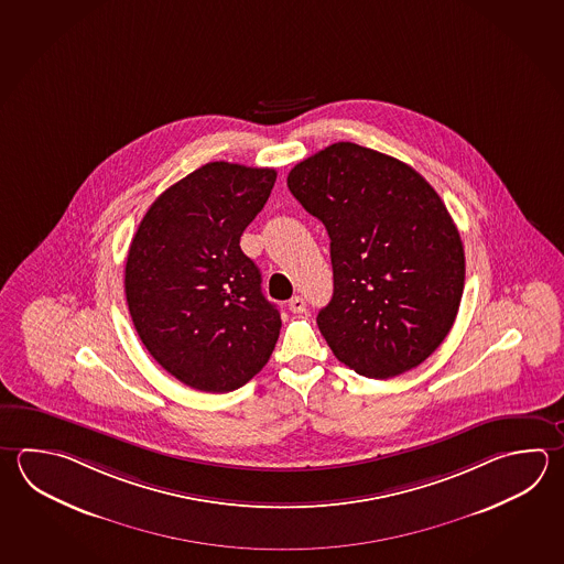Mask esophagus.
<instances>
[{
	"label": "esophagus",
	"mask_w": 564,
	"mask_h": 564,
	"mask_svg": "<svg viewBox=\"0 0 564 564\" xmlns=\"http://www.w3.org/2000/svg\"><path fill=\"white\" fill-rule=\"evenodd\" d=\"M307 308V303H305V299L303 297H293L289 301V311L291 313H303Z\"/></svg>",
	"instance_id": "1"
}]
</instances>
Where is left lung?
Masks as SVG:
<instances>
[{"mask_svg":"<svg viewBox=\"0 0 564 564\" xmlns=\"http://www.w3.org/2000/svg\"><path fill=\"white\" fill-rule=\"evenodd\" d=\"M288 185L329 234L333 297L317 325L335 357L369 379L431 357L465 288L463 241L438 193L403 161L351 141L297 163Z\"/></svg>","mask_w":564,"mask_h":564,"instance_id":"left-lung-1","label":"left lung"}]
</instances>
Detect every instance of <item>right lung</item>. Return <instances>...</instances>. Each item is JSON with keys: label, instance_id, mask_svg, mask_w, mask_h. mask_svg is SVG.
Returning a JSON list of instances; mask_svg holds the SVG:
<instances>
[{"label": "right lung", "instance_id": "add662e5", "mask_svg": "<svg viewBox=\"0 0 564 564\" xmlns=\"http://www.w3.org/2000/svg\"><path fill=\"white\" fill-rule=\"evenodd\" d=\"M276 171L213 161L151 203L129 247L126 297L149 355L181 383L229 393L265 367L281 315L241 235Z\"/></svg>", "mask_w": 564, "mask_h": 564}]
</instances>
